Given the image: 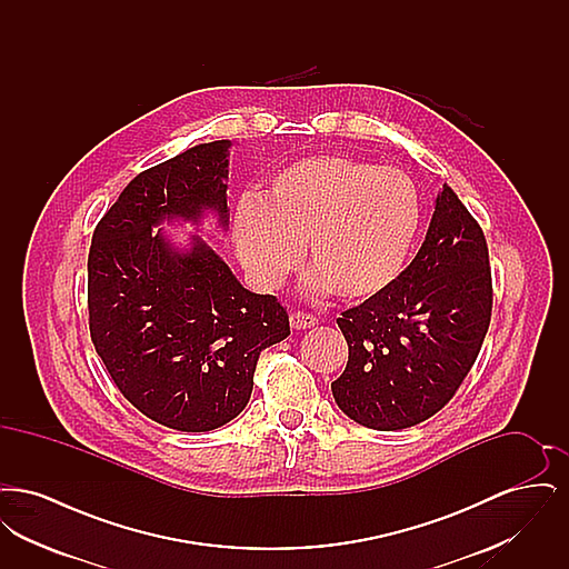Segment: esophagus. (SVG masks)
Instances as JSON below:
<instances>
[{
  "label": "esophagus",
  "instance_id": "esophagus-1",
  "mask_svg": "<svg viewBox=\"0 0 569 569\" xmlns=\"http://www.w3.org/2000/svg\"><path fill=\"white\" fill-rule=\"evenodd\" d=\"M290 325L297 330H305V328H311V326L318 325V318L313 313H305V311H295L290 316Z\"/></svg>",
  "mask_w": 569,
  "mask_h": 569
}]
</instances>
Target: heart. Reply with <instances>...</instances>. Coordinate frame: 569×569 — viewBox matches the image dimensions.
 <instances>
[{
  "label": "heart",
  "mask_w": 569,
  "mask_h": 569,
  "mask_svg": "<svg viewBox=\"0 0 569 569\" xmlns=\"http://www.w3.org/2000/svg\"><path fill=\"white\" fill-rule=\"evenodd\" d=\"M420 221V193L403 170L320 153L274 172L264 198L243 196L232 239L260 288L281 286L305 243L313 290L367 300L397 281Z\"/></svg>",
  "instance_id": "1"
}]
</instances>
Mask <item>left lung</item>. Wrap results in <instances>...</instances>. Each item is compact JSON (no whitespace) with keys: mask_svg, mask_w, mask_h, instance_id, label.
<instances>
[{"mask_svg":"<svg viewBox=\"0 0 569 569\" xmlns=\"http://www.w3.org/2000/svg\"><path fill=\"white\" fill-rule=\"evenodd\" d=\"M490 311L485 232L443 186L427 239L406 271L337 318L350 350L346 371L330 386L337 406L376 431L425 422L471 371Z\"/></svg>","mask_w":569,"mask_h":569,"instance_id":"1","label":"left lung"}]
</instances>
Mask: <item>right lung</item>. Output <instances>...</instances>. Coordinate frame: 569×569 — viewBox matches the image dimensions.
<instances>
[{
    "instance_id": "add662e5",
    "label": "right lung",
    "mask_w": 569,
    "mask_h": 569,
    "mask_svg": "<svg viewBox=\"0 0 569 569\" xmlns=\"http://www.w3.org/2000/svg\"><path fill=\"white\" fill-rule=\"evenodd\" d=\"M230 140L142 170L98 221L87 260L89 332L119 392L168 429L202 433L243 411L260 352L290 335L286 307L244 290L202 239L174 249L163 219L228 223Z\"/></svg>"
}]
</instances>
